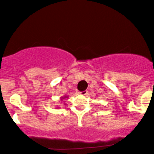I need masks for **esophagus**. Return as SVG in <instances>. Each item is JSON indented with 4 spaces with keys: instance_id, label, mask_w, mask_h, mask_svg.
Masks as SVG:
<instances>
[{
    "instance_id": "1",
    "label": "esophagus",
    "mask_w": 154,
    "mask_h": 154,
    "mask_svg": "<svg viewBox=\"0 0 154 154\" xmlns=\"http://www.w3.org/2000/svg\"><path fill=\"white\" fill-rule=\"evenodd\" d=\"M79 94H82V95H87V94H88V91H80V92H79Z\"/></svg>"
}]
</instances>
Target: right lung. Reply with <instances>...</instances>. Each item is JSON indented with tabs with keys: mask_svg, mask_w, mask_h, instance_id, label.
I'll list each match as a JSON object with an SVG mask.
<instances>
[{
	"mask_svg": "<svg viewBox=\"0 0 154 154\" xmlns=\"http://www.w3.org/2000/svg\"><path fill=\"white\" fill-rule=\"evenodd\" d=\"M67 97H63V99H65V98H67ZM63 99H62V100H63Z\"/></svg>",
	"mask_w": 154,
	"mask_h": 154,
	"instance_id": "1",
	"label": "right lung"
}]
</instances>
